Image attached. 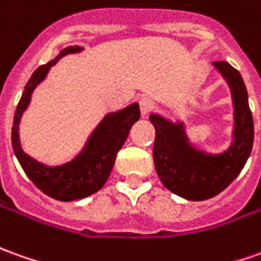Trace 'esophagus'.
I'll use <instances>...</instances> for the list:
<instances>
[{"label":"esophagus","instance_id":"1","mask_svg":"<svg viewBox=\"0 0 261 261\" xmlns=\"http://www.w3.org/2000/svg\"><path fill=\"white\" fill-rule=\"evenodd\" d=\"M154 101L153 98H150V97H143V98H140V110H141V116H147L151 110L154 108Z\"/></svg>","mask_w":261,"mask_h":261}]
</instances>
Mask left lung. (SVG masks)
<instances>
[{"label": "left lung", "mask_w": 261, "mask_h": 261, "mask_svg": "<svg viewBox=\"0 0 261 261\" xmlns=\"http://www.w3.org/2000/svg\"><path fill=\"white\" fill-rule=\"evenodd\" d=\"M230 87L233 100V141L223 153H207L191 144L182 121L150 114L155 128L153 159L164 187L191 201L207 200L224 190L249 159L254 140V124L247 90L240 72L226 61L213 63Z\"/></svg>", "instance_id": "1"}]
</instances>
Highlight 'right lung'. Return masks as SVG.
Returning a JSON list of instances; mask_svg holds the SVG:
<instances>
[{
    "mask_svg": "<svg viewBox=\"0 0 261 261\" xmlns=\"http://www.w3.org/2000/svg\"><path fill=\"white\" fill-rule=\"evenodd\" d=\"M83 49V47L70 45L61 49L53 61L44 64L34 71L31 79L27 83L25 90L22 91L12 121V148L21 167L25 171L28 178L44 194L60 201H72L88 197L102 189L113 170L117 153L128 137L133 124L140 118L138 102H133L128 107L116 113L106 114L90 134L83 150L72 160L61 166L51 167L24 153L19 143V121L22 113L30 106L31 94L35 87L45 80L49 68L56 65L61 57L81 53Z\"/></svg>",
    "mask_w": 261,
    "mask_h": 261,
    "instance_id": "right-lung-1",
    "label": "right lung"
}]
</instances>
